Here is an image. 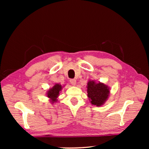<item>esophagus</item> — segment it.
Instances as JSON below:
<instances>
[{
  "label": "esophagus",
  "mask_w": 149,
  "mask_h": 149,
  "mask_svg": "<svg viewBox=\"0 0 149 149\" xmlns=\"http://www.w3.org/2000/svg\"><path fill=\"white\" fill-rule=\"evenodd\" d=\"M70 83H71V84L72 85H73V86H75V85H76V81L75 79H71L70 80Z\"/></svg>",
  "instance_id": "34e87169"
}]
</instances>
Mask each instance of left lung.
Masks as SVG:
<instances>
[{
  "instance_id": "1",
  "label": "left lung",
  "mask_w": 149,
  "mask_h": 149,
  "mask_svg": "<svg viewBox=\"0 0 149 149\" xmlns=\"http://www.w3.org/2000/svg\"><path fill=\"white\" fill-rule=\"evenodd\" d=\"M88 96L92 104L100 106L107 100L109 94V89L103 83H95L94 81L88 83Z\"/></svg>"
}]
</instances>
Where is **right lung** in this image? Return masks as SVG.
<instances>
[{"label":"right lung","instance_id":"1","mask_svg":"<svg viewBox=\"0 0 149 149\" xmlns=\"http://www.w3.org/2000/svg\"><path fill=\"white\" fill-rule=\"evenodd\" d=\"M61 86L59 84H55L54 86L49 90V91L47 93V96L48 97L52 99L53 102H56V97H58L59 92L61 89Z\"/></svg>","mask_w":149,"mask_h":149}]
</instances>
